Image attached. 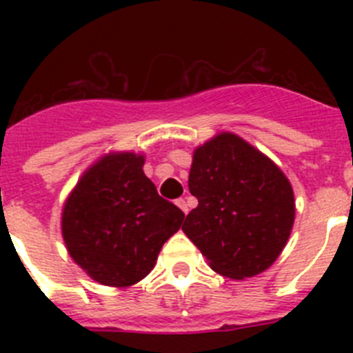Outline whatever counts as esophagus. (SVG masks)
<instances>
[{
  "mask_svg": "<svg viewBox=\"0 0 353 353\" xmlns=\"http://www.w3.org/2000/svg\"><path fill=\"white\" fill-rule=\"evenodd\" d=\"M176 207H179L183 214H189V205H187V201L183 198L176 199Z\"/></svg>",
  "mask_w": 353,
  "mask_h": 353,
  "instance_id": "34e87169",
  "label": "esophagus"
}]
</instances>
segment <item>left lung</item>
<instances>
[{"instance_id":"left-lung-1","label":"left lung","mask_w":353,"mask_h":353,"mask_svg":"<svg viewBox=\"0 0 353 353\" xmlns=\"http://www.w3.org/2000/svg\"><path fill=\"white\" fill-rule=\"evenodd\" d=\"M189 191L198 207L182 230L215 272L245 279L281 254L295 221L293 189L260 150L236 134H217L194 150Z\"/></svg>"}]
</instances>
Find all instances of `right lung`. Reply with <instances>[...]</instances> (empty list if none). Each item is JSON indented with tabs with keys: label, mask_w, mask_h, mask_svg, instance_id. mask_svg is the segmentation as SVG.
Returning <instances> with one entry per match:
<instances>
[{
	"label": "right lung",
	"mask_w": 353,
	"mask_h": 353,
	"mask_svg": "<svg viewBox=\"0 0 353 353\" xmlns=\"http://www.w3.org/2000/svg\"><path fill=\"white\" fill-rule=\"evenodd\" d=\"M145 157L113 152L84 171L67 198L61 233L72 260L93 281L132 286L150 274L183 212L143 173Z\"/></svg>",
	"instance_id": "right-lung-1"
}]
</instances>
